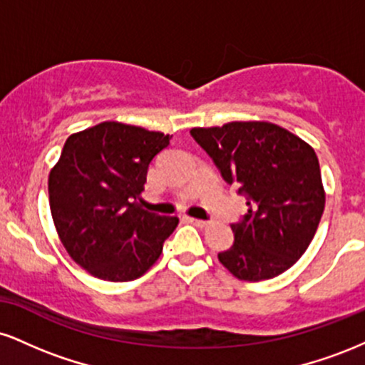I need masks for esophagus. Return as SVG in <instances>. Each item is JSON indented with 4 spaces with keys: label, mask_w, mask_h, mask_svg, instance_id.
Returning a JSON list of instances; mask_svg holds the SVG:
<instances>
[{
    "label": "esophagus",
    "mask_w": 365,
    "mask_h": 365,
    "mask_svg": "<svg viewBox=\"0 0 365 365\" xmlns=\"http://www.w3.org/2000/svg\"><path fill=\"white\" fill-rule=\"evenodd\" d=\"M188 221H190L192 225L199 226V228H207V226H209V221H204V220H197V217H188Z\"/></svg>",
    "instance_id": "1"
}]
</instances>
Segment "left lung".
I'll use <instances>...</instances> for the list:
<instances>
[{"mask_svg":"<svg viewBox=\"0 0 365 365\" xmlns=\"http://www.w3.org/2000/svg\"><path fill=\"white\" fill-rule=\"evenodd\" d=\"M190 135L249 206L244 220L232 225L235 242L217 254L220 262L245 282L290 269L307 250L324 211L314 149L269 121H230L192 128Z\"/></svg>","mask_w":365,"mask_h":365,"instance_id":"obj_1","label":"left lung"}]
</instances>
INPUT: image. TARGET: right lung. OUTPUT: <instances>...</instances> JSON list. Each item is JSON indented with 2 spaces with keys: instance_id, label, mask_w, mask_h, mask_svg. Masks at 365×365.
I'll return each instance as SVG.
<instances>
[{
  "instance_id": "add662e5",
  "label": "right lung",
  "mask_w": 365,
  "mask_h": 365,
  "mask_svg": "<svg viewBox=\"0 0 365 365\" xmlns=\"http://www.w3.org/2000/svg\"><path fill=\"white\" fill-rule=\"evenodd\" d=\"M170 135L103 121L72 133L48 180L49 207L70 257L106 282H132L158 261L177 228L137 202L150 161Z\"/></svg>"
}]
</instances>
